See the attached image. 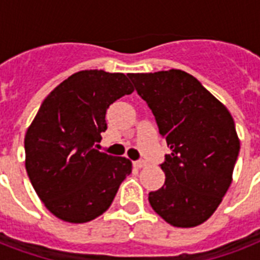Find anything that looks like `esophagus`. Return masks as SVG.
Masks as SVG:
<instances>
[{
    "instance_id": "obj_1",
    "label": "esophagus",
    "mask_w": 260,
    "mask_h": 260,
    "mask_svg": "<svg viewBox=\"0 0 260 260\" xmlns=\"http://www.w3.org/2000/svg\"><path fill=\"white\" fill-rule=\"evenodd\" d=\"M135 166L138 167V169H143V167L147 166V162H144V160H138V162H135Z\"/></svg>"
}]
</instances>
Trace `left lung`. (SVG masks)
Wrapping results in <instances>:
<instances>
[{
    "mask_svg": "<svg viewBox=\"0 0 260 260\" xmlns=\"http://www.w3.org/2000/svg\"><path fill=\"white\" fill-rule=\"evenodd\" d=\"M148 104L171 154L160 165L165 185L148 194L170 225L205 222L232 183L240 140L230 110L193 75L182 70L128 74Z\"/></svg>",
    "mask_w": 260,
    "mask_h": 260,
    "instance_id": "obj_1",
    "label": "left lung"
}]
</instances>
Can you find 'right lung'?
<instances>
[{
	"label": "right lung",
	"mask_w": 260,
	"mask_h": 260,
	"mask_svg": "<svg viewBox=\"0 0 260 260\" xmlns=\"http://www.w3.org/2000/svg\"><path fill=\"white\" fill-rule=\"evenodd\" d=\"M122 73L82 70L43 101L25 134V169L35 191L55 217L91 221L108 210L132 162L95 150L106 110L134 91Z\"/></svg>",
	"instance_id": "obj_1"
}]
</instances>
